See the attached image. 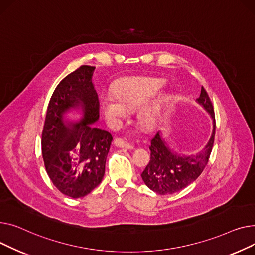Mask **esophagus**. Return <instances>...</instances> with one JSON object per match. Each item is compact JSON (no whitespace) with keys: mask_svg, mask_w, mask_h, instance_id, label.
<instances>
[{"mask_svg":"<svg viewBox=\"0 0 255 255\" xmlns=\"http://www.w3.org/2000/svg\"><path fill=\"white\" fill-rule=\"evenodd\" d=\"M114 144L116 147H119V148H127V149H133V145L130 144V143H128L126 142L124 139L122 138H116L114 140Z\"/></svg>","mask_w":255,"mask_h":255,"instance_id":"obj_1","label":"esophagus"}]
</instances>
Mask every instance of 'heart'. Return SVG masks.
<instances>
[{"mask_svg":"<svg viewBox=\"0 0 255 255\" xmlns=\"http://www.w3.org/2000/svg\"><path fill=\"white\" fill-rule=\"evenodd\" d=\"M163 82L156 79L129 80L117 89V96L106 94L101 101V108L108 119L122 118L127 115V109L140 108L157 96L163 87ZM161 115V108L147 110L142 115V125L146 128H153Z\"/></svg>","mask_w":255,"mask_h":255,"instance_id":"1","label":"heart"}]
</instances>
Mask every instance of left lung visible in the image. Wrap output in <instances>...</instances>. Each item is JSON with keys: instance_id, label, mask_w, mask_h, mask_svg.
Segmentation results:
<instances>
[{"instance_id": "left-lung-1", "label": "left lung", "mask_w": 255, "mask_h": 255, "mask_svg": "<svg viewBox=\"0 0 255 255\" xmlns=\"http://www.w3.org/2000/svg\"><path fill=\"white\" fill-rule=\"evenodd\" d=\"M197 102L210 114L213 122L211 137L202 151L189 156L178 154L170 149L160 131H157L149 146L150 160L141 177L144 183L158 194H172L192 183L204 171L211 154L215 137V115L210 98L203 86Z\"/></svg>"}]
</instances>
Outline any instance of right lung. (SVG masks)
<instances>
[{
  "instance_id": "obj_1",
  "label": "right lung",
  "mask_w": 255,
  "mask_h": 255,
  "mask_svg": "<svg viewBox=\"0 0 255 255\" xmlns=\"http://www.w3.org/2000/svg\"><path fill=\"white\" fill-rule=\"evenodd\" d=\"M95 67L81 66L58 83L51 96L42 131V155L54 186L65 196L83 198L96 188L105 174L113 140L111 133L94 125L100 103L93 83ZM81 110L79 122L64 115Z\"/></svg>"
}]
</instances>
